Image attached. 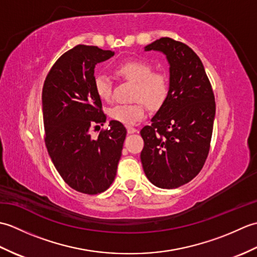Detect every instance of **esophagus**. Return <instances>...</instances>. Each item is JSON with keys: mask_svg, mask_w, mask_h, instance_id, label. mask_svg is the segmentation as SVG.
<instances>
[{"mask_svg": "<svg viewBox=\"0 0 257 257\" xmlns=\"http://www.w3.org/2000/svg\"><path fill=\"white\" fill-rule=\"evenodd\" d=\"M127 132H128V134H135V133H137V129H136L135 127H132V125H128Z\"/></svg>", "mask_w": 257, "mask_h": 257, "instance_id": "esophagus-1", "label": "esophagus"}]
</instances>
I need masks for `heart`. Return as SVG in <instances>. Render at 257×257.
Here are the masks:
<instances>
[{
    "instance_id": "b5f03b06",
    "label": "heart",
    "mask_w": 257,
    "mask_h": 257,
    "mask_svg": "<svg viewBox=\"0 0 257 257\" xmlns=\"http://www.w3.org/2000/svg\"><path fill=\"white\" fill-rule=\"evenodd\" d=\"M120 77L135 83L134 103H120L110 108L109 116L123 124H134L146 116L147 105L157 109L163 105L169 94V81L161 72H154L152 66L140 59H130L116 67ZM95 91L101 100H110L112 83L105 75H97L94 81Z\"/></svg>"
}]
</instances>
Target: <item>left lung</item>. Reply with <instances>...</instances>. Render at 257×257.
<instances>
[{"instance_id": "8db88e82", "label": "left lung", "mask_w": 257, "mask_h": 257, "mask_svg": "<svg viewBox=\"0 0 257 257\" xmlns=\"http://www.w3.org/2000/svg\"><path fill=\"white\" fill-rule=\"evenodd\" d=\"M146 51H160L170 64L166 101L145 125L141 163L149 181L161 189L190 182L209 155L215 117L214 94L199 56L184 43L161 37Z\"/></svg>"}]
</instances>
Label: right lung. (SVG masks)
<instances>
[{
    "label": "right lung",
    "mask_w": 257,
    "mask_h": 257,
    "mask_svg": "<svg viewBox=\"0 0 257 257\" xmlns=\"http://www.w3.org/2000/svg\"><path fill=\"white\" fill-rule=\"evenodd\" d=\"M97 46L77 45L48 72L42 92L45 146L59 176L70 188L98 194L113 182L127 130L116 120L92 139V127L106 122L95 91V66L113 56Z\"/></svg>",
    "instance_id": "obj_1"
}]
</instances>
